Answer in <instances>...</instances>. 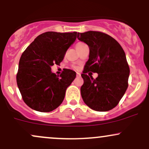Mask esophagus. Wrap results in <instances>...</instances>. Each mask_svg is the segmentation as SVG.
Wrapping results in <instances>:
<instances>
[{"label": "esophagus", "mask_w": 149, "mask_h": 149, "mask_svg": "<svg viewBox=\"0 0 149 149\" xmlns=\"http://www.w3.org/2000/svg\"><path fill=\"white\" fill-rule=\"evenodd\" d=\"M81 77V74L80 73H77V77Z\"/></svg>", "instance_id": "obj_1"}]
</instances>
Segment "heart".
Returning a JSON list of instances; mask_svg holds the SVG:
<instances>
[{
    "label": "heart",
    "mask_w": 149,
    "mask_h": 149,
    "mask_svg": "<svg viewBox=\"0 0 149 149\" xmlns=\"http://www.w3.org/2000/svg\"><path fill=\"white\" fill-rule=\"evenodd\" d=\"M79 44H81V43H78V44H77V45H79Z\"/></svg>",
    "instance_id": "heart-1"
}]
</instances>
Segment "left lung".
Segmentation results:
<instances>
[{
	"label": "left lung",
	"instance_id": "obj_1",
	"mask_svg": "<svg viewBox=\"0 0 149 149\" xmlns=\"http://www.w3.org/2000/svg\"><path fill=\"white\" fill-rule=\"evenodd\" d=\"M77 38L89 47L88 60L81 77V95L91 109L107 111L114 108L126 91L130 68L125 54L112 37L97 31L78 33ZM88 71L99 74L96 79Z\"/></svg>",
	"mask_w": 149,
	"mask_h": 149
}]
</instances>
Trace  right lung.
I'll return each mask as SVG.
<instances>
[{
	"mask_svg": "<svg viewBox=\"0 0 149 149\" xmlns=\"http://www.w3.org/2000/svg\"><path fill=\"white\" fill-rule=\"evenodd\" d=\"M77 33H44L38 36L22 54L19 63L17 83L24 102L31 109L49 112L63 101L66 89L76 72L64 69L56 75L51 67L63 60Z\"/></svg>",
	"mask_w": 149,
	"mask_h": 149,
	"instance_id": "1",
	"label": "right lung"
}]
</instances>
